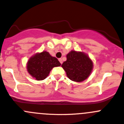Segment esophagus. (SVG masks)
I'll list each match as a JSON object with an SVG mask.
<instances>
[{
  "mask_svg": "<svg viewBox=\"0 0 124 124\" xmlns=\"http://www.w3.org/2000/svg\"><path fill=\"white\" fill-rule=\"evenodd\" d=\"M58 60H59V61H60L61 64H62V63H63V60H62V59H61V58H59Z\"/></svg>",
  "mask_w": 124,
  "mask_h": 124,
  "instance_id": "obj_1",
  "label": "esophagus"
}]
</instances>
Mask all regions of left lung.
Listing matches in <instances>:
<instances>
[{
    "instance_id": "obj_1",
    "label": "left lung",
    "mask_w": 124,
    "mask_h": 124,
    "mask_svg": "<svg viewBox=\"0 0 124 124\" xmlns=\"http://www.w3.org/2000/svg\"><path fill=\"white\" fill-rule=\"evenodd\" d=\"M67 60L61 66L72 81L81 82L90 75L93 63L88 55L82 52L70 51L66 55Z\"/></svg>"
}]
</instances>
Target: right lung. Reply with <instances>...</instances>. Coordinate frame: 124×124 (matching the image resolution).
Here are the masks:
<instances>
[{"mask_svg":"<svg viewBox=\"0 0 124 124\" xmlns=\"http://www.w3.org/2000/svg\"><path fill=\"white\" fill-rule=\"evenodd\" d=\"M61 63L56 58L52 56L49 52L43 51L37 53L29 60L27 64V71L37 80H44L54 67L60 66Z\"/></svg>","mask_w":124,"mask_h":124,"instance_id":"add662e5","label":"right lung"}]
</instances>
